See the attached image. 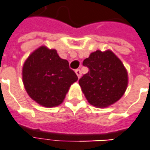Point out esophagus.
I'll return each mask as SVG.
<instances>
[{
	"label": "esophagus",
	"instance_id": "obj_1",
	"mask_svg": "<svg viewBox=\"0 0 150 150\" xmlns=\"http://www.w3.org/2000/svg\"><path fill=\"white\" fill-rule=\"evenodd\" d=\"M75 73H76V75L78 76V78H79V77L81 76V71H80L79 69H76V70H75Z\"/></svg>",
	"mask_w": 150,
	"mask_h": 150
}]
</instances>
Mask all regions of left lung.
I'll return each instance as SVG.
<instances>
[{"label": "left lung", "mask_w": 150, "mask_h": 150, "mask_svg": "<svg viewBox=\"0 0 150 150\" xmlns=\"http://www.w3.org/2000/svg\"><path fill=\"white\" fill-rule=\"evenodd\" d=\"M83 66L88 71L79 79V83L90 104L105 108L122 98L127 87V72L112 52L96 51L84 59Z\"/></svg>", "instance_id": "8db88e82"}]
</instances>
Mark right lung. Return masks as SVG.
I'll return each instance as SVG.
<instances>
[{
	"mask_svg": "<svg viewBox=\"0 0 150 150\" xmlns=\"http://www.w3.org/2000/svg\"><path fill=\"white\" fill-rule=\"evenodd\" d=\"M77 79L68 61L60 57L56 50L43 46L28 57L23 67V82L28 94L47 108L61 104Z\"/></svg>",
	"mask_w": 150,
	"mask_h": 150,
	"instance_id": "right-lung-1",
	"label": "right lung"
}]
</instances>
